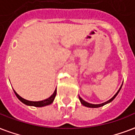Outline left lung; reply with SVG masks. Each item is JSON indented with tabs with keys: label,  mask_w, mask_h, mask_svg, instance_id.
<instances>
[{
	"label": "left lung",
	"mask_w": 135,
	"mask_h": 135,
	"mask_svg": "<svg viewBox=\"0 0 135 135\" xmlns=\"http://www.w3.org/2000/svg\"><path fill=\"white\" fill-rule=\"evenodd\" d=\"M121 87H122V85H121L120 88L119 89V90L118 91V92H117L116 94H115L114 95V97H112V98H111V99H110V100H108V101H106V102H105V103H101V104H91V103H87L86 101H84V100H83V99H82V98H81V97H79V100H80V102H81V103H82V105H84V106H86V107H89V108H99V107H101V106H103V105H105V104H107V103L111 102V101H112L113 100V99H114L116 97V96H117V95H118V93H119Z\"/></svg>",
	"instance_id": "1"
}]
</instances>
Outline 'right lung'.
Returning a JSON list of instances; mask_svg holds the SVG:
<instances>
[{
    "instance_id": "obj_1",
    "label": "right lung",
    "mask_w": 135,
    "mask_h": 135,
    "mask_svg": "<svg viewBox=\"0 0 135 135\" xmlns=\"http://www.w3.org/2000/svg\"><path fill=\"white\" fill-rule=\"evenodd\" d=\"M14 92L16 95V97L19 99L20 101H21L23 103H25L26 105H32V106H35V107H43V106H45V105H50L51 103H53V101H54V99L56 96V89L55 90L54 93L53 94L51 95V97L48 98V99H45V100H43V101H28V100H26V99H23L20 96H19L16 92L14 90Z\"/></svg>"
}]
</instances>
